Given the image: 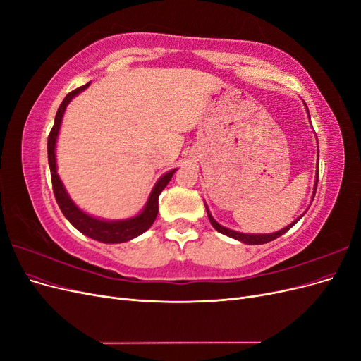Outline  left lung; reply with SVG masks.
<instances>
[{
	"label": "left lung",
	"instance_id": "left-lung-1",
	"mask_svg": "<svg viewBox=\"0 0 361 361\" xmlns=\"http://www.w3.org/2000/svg\"><path fill=\"white\" fill-rule=\"evenodd\" d=\"M304 105H305V102H304ZM305 110H307V105H305ZM307 114H309V110H307ZM309 118H310V114H309ZM318 159H319V150H318ZM316 187H318V169H316V176H314V185H313L312 202H313V199H314ZM204 207H206L207 216H209V221H211L212 227L215 228L216 232H220V233H223V235H226V236H228V238H233V239H236V241H241V243L248 244V245H259V244H267V243L274 241V239H277V238H279V236H281V235H285V233L289 231L290 227H293L295 224H297V223L301 220V216L305 214V212H304L301 216H298V218H297V220L292 221L289 226L283 227L281 231H277V232H272V233H241V232L232 231V228H227V227L221 226L220 223H216V221L214 220V216L211 215V212H209V207H207V204H206V203H204Z\"/></svg>",
	"mask_w": 361,
	"mask_h": 361
}]
</instances>
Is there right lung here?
Here are the masks:
<instances>
[{"label":"right lung","mask_w":361,"mask_h":361,"mask_svg":"<svg viewBox=\"0 0 361 361\" xmlns=\"http://www.w3.org/2000/svg\"><path fill=\"white\" fill-rule=\"evenodd\" d=\"M90 85L85 84L80 89L71 92L66 97H64L63 102L59 106V111L56 114V120H54V126L48 137V162H49V170H51V179H52V190L54 195H56V200L60 206L63 215L68 218V221L80 231L82 235L89 236L94 241H99L104 244H120V243H128L130 239L140 236L145 233L150 226L154 224L155 218L158 215V197L162 192V190L167 187V183L173 178L174 171L178 169H173L167 173H164L162 176L157 180V183L152 188L149 199L145 204L143 209H141L137 215L123 218V220H104V218H97L90 214L84 212L81 207L75 204V202L71 199L66 188L59 176L57 173V158H56V147H57V138L60 134V128L63 122V116L69 102L73 99L76 94L84 92L87 87Z\"/></svg>","instance_id":"1"}]
</instances>
